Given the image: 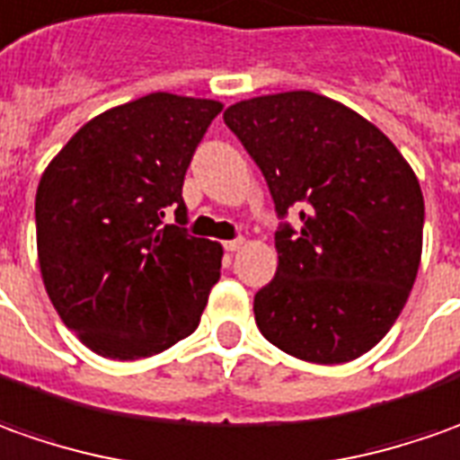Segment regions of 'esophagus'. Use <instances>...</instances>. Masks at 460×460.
I'll list each match as a JSON object with an SVG mask.
<instances>
[{
    "instance_id": "1",
    "label": "esophagus",
    "mask_w": 460,
    "mask_h": 460,
    "mask_svg": "<svg viewBox=\"0 0 460 460\" xmlns=\"http://www.w3.org/2000/svg\"><path fill=\"white\" fill-rule=\"evenodd\" d=\"M243 245H245V240H243V237H235V240H227V243H225V251L235 252V251H240Z\"/></svg>"
}]
</instances>
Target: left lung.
Segmentation results:
<instances>
[{"instance_id":"left-lung-1","label":"left lung","mask_w":460,"mask_h":460,"mask_svg":"<svg viewBox=\"0 0 460 460\" xmlns=\"http://www.w3.org/2000/svg\"><path fill=\"white\" fill-rule=\"evenodd\" d=\"M223 119L280 217L279 268L252 304L261 334L316 365L362 357L390 332L418 276V177L377 126L326 95H261ZM291 207L302 208L298 231L285 223Z\"/></svg>"}]
</instances>
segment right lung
I'll return each mask as SVG.
<instances>
[{
	"label": "right lung",
	"mask_w": 460,
	"mask_h": 460,
	"mask_svg": "<svg viewBox=\"0 0 460 460\" xmlns=\"http://www.w3.org/2000/svg\"><path fill=\"white\" fill-rule=\"evenodd\" d=\"M223 103L151 93L95 116L45 169L37 255L52 306L108 359L190 337L220 279L223 248L187 233L181 184ZM175 209L177 226L164 225Z\"/></svg>",
	"instance_id": "add662e5"
}]
</instances>
